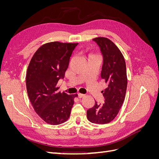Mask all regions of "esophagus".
<instances>
[{"mask_svg": "<svg viewBox=\"0 0 159 159\" xmlns=\"http://www.w3.org/2000/svg\"><path fill=\"white\" fill-rule=\"evenodd\" d=\"M78 98H84V96H85V95L81 94V93H78Z\"/></svg>", "mask_w": 159, "mask_h": 159, "instance_id": "esophagus-1", "label": "esophagus"}]
</instances>
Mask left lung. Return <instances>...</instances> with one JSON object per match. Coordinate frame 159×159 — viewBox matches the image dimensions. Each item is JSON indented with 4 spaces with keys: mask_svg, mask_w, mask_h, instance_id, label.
<instances>
[{
    "mask_svg": "<svg viewBox=\"0 0 159 159\" xmlns=\"http://www.w3.org/2000/svg\"><path fill=\"white\" fill-rule=\"evenodd\" d=\"M100 48L103 57L101 78L107 84L102 91L105 102L95 103L87 111L89 121L96 124H107L115 119L125 98L127 77L126 64L121 52L108 38H93Z\"/></svg>",
    "mask_w": 159,
    "mask_h": 159,
    "instance_id": "left-lung-1",
    "label": "left lung"
}]
</instances>
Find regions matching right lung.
<instances>
[{
  "label": "right lung",
  "mask_w": 159,
  "mask_h": 159,
  "mask_svg": "<svg viewBox=\"0 0 159 159\" xmlns=\"http://www.w3.org/2000/svg\"><path fill=\"white\" fill-rule=\"evenodd\" d=\"M78 43L52 42L43 44L28 65L26 83L28 98L35 112L50 125L68 119L78 95L57 91V84L64 78L70 58Z\"/></svg>",
  "instance_id": "obj_1"
}]
</instances>
